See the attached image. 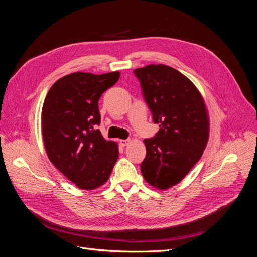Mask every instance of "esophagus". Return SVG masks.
I'll list each match as a JSON object with an SVG mask.
<instances>
[{"mask_svg":"<svg viewBox=\"0 0 257 257\" xmlns=\"http://www.w3.org/2000/svg\"><path fill=\"white\" fill-rule=\"evenodd\" d=\"M128 143H130V139H120V141H119V144H120L122 147H125Z\"/></svg>","mask_w":257,"mask_h":257,"instance_id":"obj_1","label":"esophagus"}]
</instances>
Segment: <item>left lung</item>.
Masks as SVG:
<instances>
[{"instance_id": "8db88e82", "label": "left lung", "mask_w": 257, "mask_h": 257, "mask_svg": "<svg viewBox=\"0 0 257 257\" xmlns=\"http://www.w3.org/2000/svg\"><path fill=\"white\" fill-rule=\"evenodd\" d=\"M154 123L155 136L146 138L141 164L145 180L165 190L180 182L203 154L209 136L206 106L193 82L167 65L134 69Z\"/></svg>"}]
</instances>
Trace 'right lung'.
<instances>
[{"label":"right lung","instance_id":"right-lung-1","mask_svg":"<svg viewBox=\"0 0 257 257\" xmlns=\"http://www.w3.org/2000/svg\"><path fill=\"white\" fill-rule=\"evenodd\" d=\"M119 78V72L73 73L54 82L45 98L42 132L46 152L80 189L103 185L118 160V146L105 141L97 126L98 99Z\"/></svg>","mask_w":257,"mask_h":257}]
</instances>
